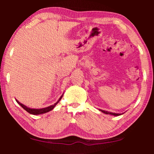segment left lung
I'll list each match as a JSON object with an SVG mask.
<instances>
[{
    "mask_svg": "<svg viewBox=\"0 0 154 154\" xmlns=\"http://www.w3.org/2000/svg\"><path fill=\"white\" fill-rule=\"evenodd\" d=\"M100 111H102V113H105V114H110V115H113L115 116H121L122 113H112V112H109L107 111H104V110H102V109H99Z\"/></svg>",
    "mask_w": 154,
    "mask_h": 154,
    "instance_id": "8db88e82",
    "label": "left lung"
}]
</instances>
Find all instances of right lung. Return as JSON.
Wrapping results in <instances>:
<instances>
[{"label": "right lung", "mask_w": 154, "mask_h": 154, "mask_svg": "<svg viewBox=\"0 0 154 154\" xmlns=\"http://www.w3.org/2000/svg\"><path fill=\"white\" fill-rule=\"evenodd\" d=\"M63 94H64V93L62 94V96H61L60 99H59V100H57V102L56 103H54L53 105H51V106H49L48 107H45V108H42V109L29 108V107H27L26 106H25L24 104H22V103H20L17 100H16V99H15V100H16V102H17L18 104H20V106L24 109V110H26L28 113H31V114H33V115H39V114H43V113H45L47 112H49V111H52V109H53L54 107H55L56 105L58 104L59 102H60V101L61 100V99L62 98Z\"/></svg>", "instance_id": "obj_1"}]
</instances>
